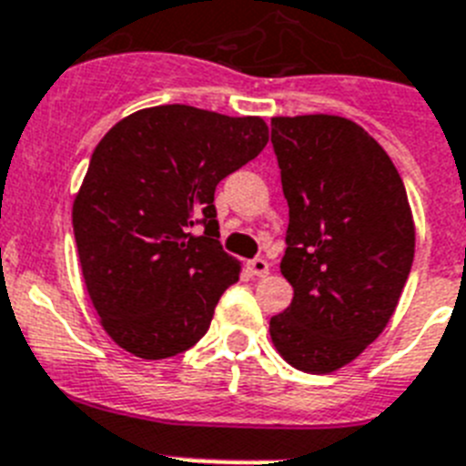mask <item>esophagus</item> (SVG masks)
I'll use <instances>...</instances> for the list:
<instances>
[{
	"mask_svg": "<svg viewBox=\"0 0 466 466\" xmlns=\"http://www.w3.org/2000/svg\"><path fill=\"white\" fill-rule=\"evenodd\" d=\"M249 271H252V276L257 278H266L268 276V271H271V266H268V261L266 259H252L249 261Z\"/></svg>",
	"mask_w": 466,
	"mask_h": 466,
	"instance_id": "34e87169",
	"label": "esophagus"
}]
</instances>
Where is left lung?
Returning a JSON list of instances; mask_svg holds the SVG:
<instances>
[{
  "instance_id": "obj_1",
  "label": "left lung",
  "mask_w": 466,
  "mask_h": 466,
  "mask_svg": "<svg viewBox=\"0 0 466 466\" xmlns=\"http://www.w3.org/2000/svg\"><path fill=\"white\" fill-rule=\"evenodd\" d=\"M289 207L280 273L292 304L271 318L276 351L328 375L356 360L391 320L415 257V221L387 150L339 115L273 117Z\"/></svg>"
}]
</instances>
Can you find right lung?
Instances as JSON below:
<instances>
[{
  "mask_svg": "<svg viewBox=\"0 0 466 466\" xmlns=\"http://www.w3.org/2000/svg\"><path fill=\"white\" fill-rule=\"evenodd\" d=\"M266 143L261 117L178 103L127 115L101 138L75 195L73 230L89 299L119 349L162 360L202 339L240 278L218 242L214 190Z\"/></svg>",
  "mask_w": 466,
  "mask_h": 466,
  "instance_id": "obj_1",
  "label": "right lung"
}]
</instances>
